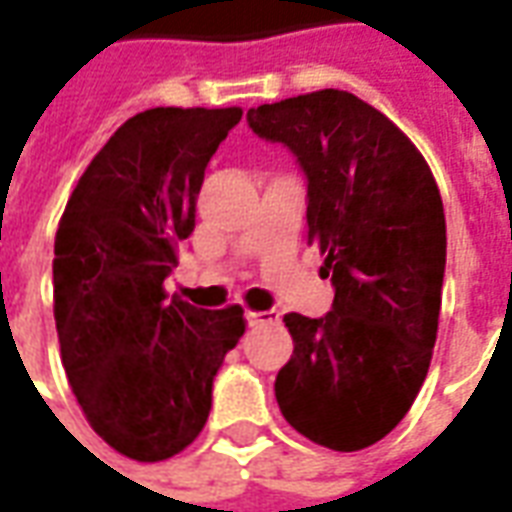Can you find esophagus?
I'll list each match as a JSON object with an SVG mask.
<instances>
[{"instance_id": "1", "label": "esophagus", "mask_w": 512, "mask_h": 512, "mask_svg": "<svg viewBox=\"0 0 512 512\" xmlns=\"http://www.w3.org/2000/svg\"><path fill=\"white\" fill-rule=\"evenodd\" d=\"M245 320H248L250 328H259V325H273V322H278L281 314L275 308H270V311H250Z\"/></svg>"}]
</instances>
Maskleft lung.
I'll return each instance as SVG.
<instances>
[{"instance_id": "8db88e82", "label": "left lung", "mask_w": 512, "mask_h": 512, "mask_svg": "<svg viewBox=\"0 0 512 512\" xmlns=\"http://www.w3.org/2000/svg\"><path fill=\"white\" fill-rule=\"evenodd\" d=\"M306 176L308 242L325 253L333 306L286 314L295 353L275 400L300 436L336 452L389 436L427 378L447 267V220L424 157L347 90L248 110Z\"/></svg>"}]
</instances>
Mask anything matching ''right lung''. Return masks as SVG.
Here are the masks:
<instances>
[{
    "label": "right lung",
    "mask_w": 512,
    "mask_h": 512,
    "mask_svg": "<svg viewBox=\"0 0 512 512\" xmlns=\"http://www.w3.org/2000/svg\"><path fill=\"white\" fill-rule=\"evenodd\" d=\"M239 118V107L137 112L82 173L54 237L65 375L90 427L132 460L190 447L245 333L239 306L206 311L162 289L195 228L206 165Z\"/></svg>",
    "instance_id": "obj_1"
}]
</instances>
